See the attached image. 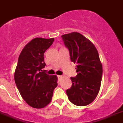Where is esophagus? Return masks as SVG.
Listing matches in <instances>:
<instances>
[{"label": "esophagus", "instance_id": "esophagus-1", "mask_svg": "<svg viewBox=\"0 0 123 123\" xmlns=\"http://www.w3.org/2000/svg\"><path fill=\"white\" fill-rule=\"evenodd\" d=\"M58 79H59V80H61V79L62 78V76H61V75H58Z\"/></svg>", "mask_w": 123, "mask_h": 123}]
</instances>
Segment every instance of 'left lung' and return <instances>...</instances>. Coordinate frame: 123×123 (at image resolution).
Listing matches in <instances>:
<instances>
[{"instance_id": "1", "label": "left lung", "mask_w": 123, "mask_h": 123, "mask_svg": "<svg viewBox=\"0 0 123 123\" xmlns=\"http://www.w3.org/2000/svg\"><path fill=\"white\" fill-rule=\"evenodd\" d=\"M61 37L71 61L77 64V75L70 78L72 86L66 91L68 99L78 106L89 105L98 95L101 83L103 67L98 51L91 41L77 32Z\"/></svg>"}]
</instances>
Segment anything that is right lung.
I'll use <instances>...</instances> for the list:
<instances>
[{
	"label": "right lung",
	"instance_id": "obj_1",
	"mask_svg": "<svg viewBox=\"0 0 123 123\" xmlns=\"http://www.w3.org/2000/svg\"><path fill=\"white\" fill-rule=\"evenodd\" d=\"M55 39L36 37L22 50L14 73V80L23 99L29 105L43 108L51 102L53 90L58 86L56 75L42 71L45 67L44 53Z\"/></svg>",
	"mask_w": 123,
	"mask_h": 123
}]
</instances>
